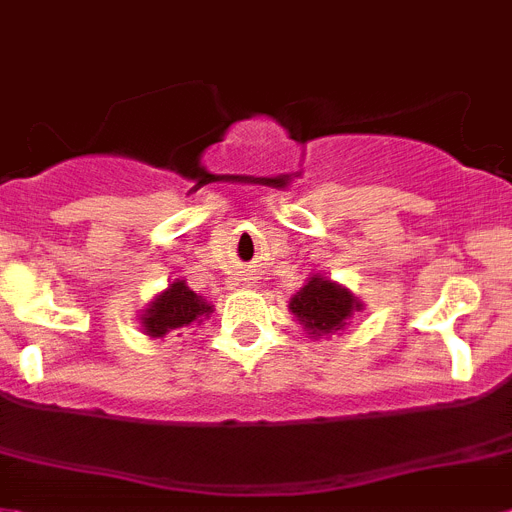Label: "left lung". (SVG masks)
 I'll return each mask as SVG.
<instances>
[{"instance_id": "obj_1", "label": "left lung", "mask_w": 512, "mask_h": 512, "mask_svg": "<svg viewBox=\"0 0 512 512\" xmlns=\"http://www.w3.org/2000/svg\"><path fill=\"white\" fill-rule=\"evenodd\" d=\"M289 309L296 315V320L302 322L307 336L317 341V338L338 333L354 312L364 309V304L341 283L325 276H312L302 289L296 291Z\"/></svg>"}]
</instances>
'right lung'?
<instances>
[{
  "label": "right lung",
  "instance_id": "add662e5",
  "mask_svg": "<svg viewBox=\"0 0 512 512\" xmlns=\"http://www.w3.org/2000/svg\"><path fill=\"white\" fill-rule=\"evenodd\" d=\"M210 312H213V307L205 302L203 296H197L187 283L171 281L169 289L161 291L143 309L140 325H143L145 336L163 338L171 330L190 328L192 322H203Z\"/></svg>",
  "mask_w": 512,
  "mask_h": 512
}]
</instances>
